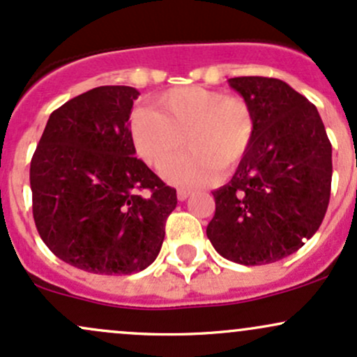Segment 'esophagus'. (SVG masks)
I'll use <instances>...</instances> for the list:
<instances>
[{
	"label": "esophagus",
	"mask_w": 357,
	"mask_h": 357,
	"mask_svg": "<svg viewBox=\"0 0 357 357\" xmlns=\"http://www.w3.org/2000/svg\"><path fill=\"white\" fill-rule=\"evenodd\" d=\"M177 197H178L180 202H183V200H187V199L190 197V190H187V189H178Z\"/></svg>",
	"instance_id": "obj_1"
}]
</instances>
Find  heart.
Listing matches in <instances>:
<instances>
[{
  "instance_id": "b5f03b06",
  "label": "heart",
  "mask_w": 357,
  "mask_h": 357,
  "mask_svg": "<svg viewBox=\"0 0 357 357\" xmlns=\"http://www.w3.org/2000/svg\"><path fill=\"white\" fill-rule=\"evenodd\" d=\"M255 126L253 109L243 98L190 86L158 96L157 109H136L130 135L138 157L153 168L165 165L185 142L190 150L172 160L163 175L190 187L238 165L253 143Z\"/></svg>"
}]
</instances>
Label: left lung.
Listing matches in <instances>:
<instances>
[{
    "label": "left lung",
    "instance_id": "left-lung-1",
    "mask_svg": "<svg viewBox=\"0 0 357 357\" xmlns=\"http://www.w3.org/2000/svg\"><path fill=\"white\" fill-rule=\"evenodd\" d=\"M255 114V136L229 183L212 192L207 238L219 255L256 266L310 239L331 199L332 145L317 107L273 77H232Z\"/></svg>",
    "mask_w": 357,
    "mask_h": 357
}]
</instances>
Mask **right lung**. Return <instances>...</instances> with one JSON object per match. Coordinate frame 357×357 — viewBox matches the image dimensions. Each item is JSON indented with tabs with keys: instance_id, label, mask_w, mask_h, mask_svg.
I'll return each instance as SVG.
<instances>
[{
	"instance_id": "right-lung-1",
	"label": "right lung",
	"mask_w": 357,
	"mask_h": 357,
	"mask_svg": "<svg viewBox=\"0 0 357 357\" xmlns=\"http://www.w3.org/2000/svg\"><path fill=\"white\" fill-rule=\"evenodd\" d=\"M139 92L101 86L47 121L30 163L33 219L62 261L96 275H131L155 261L177 190L142 160L130 135Z\"/></svg>"
}]
</instances>
